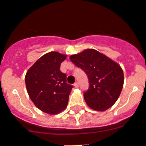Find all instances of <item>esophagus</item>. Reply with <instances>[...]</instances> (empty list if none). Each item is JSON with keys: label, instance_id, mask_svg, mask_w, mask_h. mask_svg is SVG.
Returning <instances> with one entry per match:
<instances>
[{"label": "esophagus", "instance_id": "obj_1", "mask_svg": "<svg viewBox=\"0 0 146 146\" xmlns=\"http://www.w3.org/2000/svg\"><path fill=\"white\" fill-rule=\"evenodd\" d=\"M74 86L76 88H78L79 87V83L78 82H75L74 83Z\"/></svg>", "mask_w": 146, "mask_h": 146}]
</instances>
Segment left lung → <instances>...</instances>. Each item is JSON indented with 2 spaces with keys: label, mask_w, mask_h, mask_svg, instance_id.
I'll return each mask as SVG.
<instances>
[{
  "label": "left lung",
  "mask_w": 146,
  "mask_h": 146,
  "mask_svg": "<svg viewBox=\"0 0 146 146\" xmlns=\"http://www.w3.org/2000/svg\"><path fill=\"white\" fill-rule=\"evenodd\" d=\"M70 60L89 78V89L84 93L88 106L100 111L110 108L118 100L123 86L124 76L120 65L94 49L72 55Z\"/></svg>",
  "instance_id": "left-lung-1"
}]
</instances>
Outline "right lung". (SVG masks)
Segmentation results:
<instances>
[{"mask_svg":"<svg viewBox=\"0 0 146 146\" xmlns=\"http://www.w3.org/2000/svg\"><path fill=\"white\" fill-rule=\"evenodd\" d=\"M66 55L58 52L45 54L29 68L25 85L30 99L41 111L57 114L64 110L73 86L67 84L66 75L60 65Z\"/></svg>","mask_w":146,"mask_h":146,"instance_id":"1","label":"right lung"}]
</instances>
